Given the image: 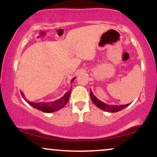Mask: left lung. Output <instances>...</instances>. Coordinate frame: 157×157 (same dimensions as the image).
<instances>
[{
	"label": "left lung",
	"instance_id": "1",
	"mask_svg": "<svg viewBox=\"0 0 157 157\" xmlns=\"http://www.w3.org/2000/svg\"><path fill=\"white\" fill-rule=\"evenodd\" d=\"M90 96H91V99L92 100V102L94 103V105L98 107L99 109L103 110V111H107V112H117V111H120L122 110L128 106L130 104H126V105H108V104H105V102L100 101V100L97 98L94 95L92 91H90Z\"/></svg>",
	"mask_w": 157,
	"mask_h": 157
}]
</instances>
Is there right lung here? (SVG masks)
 <instances>
[{"mask_svg": "<svg viewBox=\"0 0 157 157\" xmlns=\"http://www.w3.org/2000/svg\"><path fill=\"white\" fill-rule=\"evenodd\" d=\"M75 77H74L72 80H71V82H73L74 80H75ZM71 91V89H70L69 91H68L65 94L64 96L61 97V98L59 99V100H55V101L48 102H30L28 100H26V97H25L24 94H23L22 91H21V95H22V97L25 99V100H26V101L28 102L30 105H32L33 108H35V109L37 110H40V111H44V112H46V113H52L61 109L62 108H63L66 104H67V102H68V100H69Z\"/></svg>", "mask_w": 157, "mask_h": 157, "instance_id": "add662e5", "label": "right lung"}]
</instances>
